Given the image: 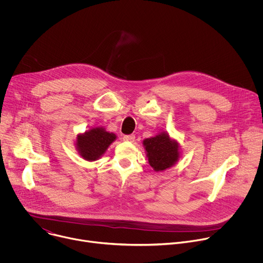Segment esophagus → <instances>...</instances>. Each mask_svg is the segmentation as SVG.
Masks as SVG:
<instances>
[{"label": "esophagus", "mask_w": 263, "mask_h": 263, "mask_svg": "<svg viewBox=\"0 0 263 263\" xmlns=\"http://www.w3.org/2000/svg\"><path fill=\"white\" fill-rule=\"evenodd\" d=\"M123 139H124L125 141H130V142H132V141H134V139H135V135H133V134L125 135V136L123 137Z\"/></svg>", "instance_id": "esophagus-1"}]
</instances>
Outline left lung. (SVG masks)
<instances>
[{
  "label": "left lung",
  "mask_w": 263,
  "mask_h": 263,
  "mask_svg": "<svg viewBox=\"0 0 263 263\" xmlns=\"http://www.w3.org/2000/svg\"><path fill=\"white\" fill-rule=\"evenodd\" d=\"M148 164L155 172H163L172 167L180 158V147L176 139L170 137L167 132H160L154 137L142 141Z\"/></svg>",
  "instance_id": "8db88e82"
}]
</instances>
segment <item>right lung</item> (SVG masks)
Returning a JSON list of instances; mask_svg holds the SVG:
<instances>
[{"instance_id": "right-lung-1", "label": "right lung", "mask_w": 263, "mask_h": 263, "mask_svg": "<svg viewBox=\"0 0 263 263\" xmlns=\"http://www.w3.org/2000/svg\"><path fill=\"white\" fill-rule=\"evenodd\" d=\"M116 139L115 133L106 131L103 127H95L77 135L76 148L83 159L96 161L103 156L108 146Z\"/></svg>"}]
</instances>
